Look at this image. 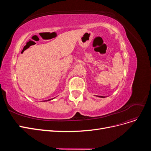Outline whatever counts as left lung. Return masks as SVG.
I'll list each match as a JSON object with an SVG mask.
<instances>
[{
  "label": "left lung",
  "instance_id": "obj_1",
  "mask_svg": "<svg viewBox=\"0 0 151 151\" xmlns=\"http://www.w3.org/2000/svg\"><path fill=\"white\" fill-rule=\"evenodd\" d=\"M98 97H100V98H105V96H98Z\"/></svg>",
  "mask_w": 151,
  "mask_h": 151
}]
</instances>
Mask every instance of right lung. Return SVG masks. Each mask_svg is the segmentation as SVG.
<instances>
[{"mask_svg": "<svg viewBox=\"0 0 151 151\" xmlns=\"http://www.w3.org/2000/svg\"><path fill=\"white\" fill-rule=\"evenodd\" d=\"M54 98H52V99H48V100H47V101H50V100H52V99H54Z\"/></svg>", "mask_w": 151, "mask_h": 151, "instance_id": "right-lung-1", "label": "right lung"}]
</instances>
